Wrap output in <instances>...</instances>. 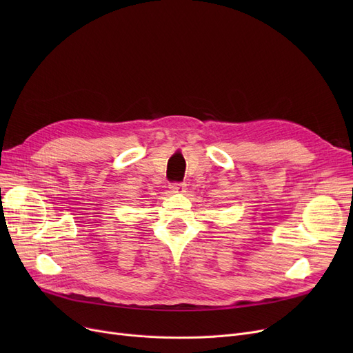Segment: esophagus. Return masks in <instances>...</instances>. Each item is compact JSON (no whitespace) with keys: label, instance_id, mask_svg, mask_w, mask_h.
I'll use <instances>...</instances> for the list:
<instances>
[{"label":"esophagus","instance_id":"34e87169","mask_svg":"<svg viewBox=\"0 0 353 353\" xmlns=\"http://www.w3.org/2000/svg\"><path fill=\"white\" fill-rule=\"evenodd\" d=\"M170 192L172 193H183L184 192V189H186V184L184 183H179V181H174V183H172L170 184Z\"/></svg>","mask_w":353,"mask_h":353}]
</instances>
